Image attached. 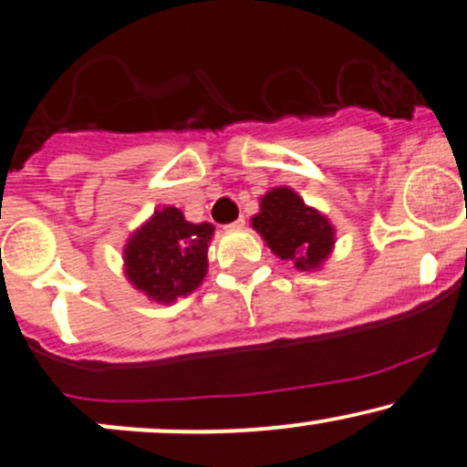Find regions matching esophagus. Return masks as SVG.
I'll list each match as a JSON object with an SVG mask.
<instances>
[{"label":"esophagus","instance_id":"1","mask_svg":"<svg viewBox=\"0 0 467 467\" xmlns=\"http://www.w3.org/2000/svg\"><path fill=\"white\" fill-rule=\"evenodd\" d=\"M243 227H244V216H240L238 221L227 224V229H243Z\"/></svg>","mask_w":467,"mask_h":467}]
</instances>
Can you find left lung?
<instances>
[{"instance_id":"1","label":"left lung","mask_w":467,"mask_h":467,"mask_svg":"<svg viewBox=\"0 0 467 467\" xmlns=\"http://www.w3.org/2000/svg\"><path fill=\"white\" fill-rule=\"evenodd\" d=\"M251 224L275 255L295 262L298 270L318 268L336 244L329 218L305 205L292 188H275L264 194L260 214L251 218Z\"/></svg>"}]
</instances>
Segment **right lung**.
<instances>
[{"label": "right lung", "instance_id": "add662e5", "mask_svg": "<svg viewBox=\"0 0 467 467\" xmlns=\"http://www.w3.org/2000/svg\"><path fill=\"white\" fill-rule=\"evenodd\" d=\"M212 223H188L164 205L125 244V277L151 301L172 303L201 285L207 273Z\"/></svg>", "mask_w": 467, "mask_h": 467}]
</instances>
